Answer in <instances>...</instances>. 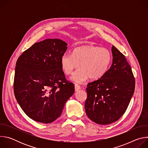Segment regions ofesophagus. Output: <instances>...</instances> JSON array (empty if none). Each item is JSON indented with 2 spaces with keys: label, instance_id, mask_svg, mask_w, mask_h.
I'll return each instance as SVG.
<instances>
[{
  "label": "esophagus",
  "instance_id": "esophagus-1",
  "mask_svg": "<svg viewBox=\"0 0 148 148\" xmlns=\"http://www.w3.org/2000/svg\"><path fill=\"white\" fill-rule=\"evenodd\" d=\"M81 89V87L78 84H75V91L77 92Z\"/></svg>",
  "mask_w": 148,
  "mask_h": 148
}]
</instances>
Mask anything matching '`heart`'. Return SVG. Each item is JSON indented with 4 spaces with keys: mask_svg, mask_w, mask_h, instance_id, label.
Instances as JSON below:
<instances>
[{
    "mask_svg": "<svg viewBox=\"0 0 148 148\" xmlns=\"http://www.w3.org/2000/svg\"><path fill=\"white\" fill-rule=\"evenodd\" d=\"M112 61L111 52L106 48L94 45H86L76 47L73 54H62L60 63L61 69L67 75L73 73L71 79L76 83H82L89 78L98 79L109 70Z\"/></svg>",
    "mask_w": 148,
    "mask_h": 148,
    "instance_id": "b5f03b06",
    "label": "heart"
}]
</instances>
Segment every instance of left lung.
I'll use <instances>...</instances> for the list:
<instances>
[{"instance_id": "obj_1", "label": "left lung", "mask_w": 148, "mask_h": 148, "mask_svg": "<svg viewBox=\"0 0 148 148\" xmlns=\"http://www.w3.org/2000/svg\"><path fill=\"white\" fill-rule=\"evenodd\" d=\"M112 63L101 78L88 84L85 110L88 117L100 125L118 120L127 109L135 90V81L125 56L111 48Z\"/></svg>"}]
</instances>
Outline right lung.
Instances as JSON below:
<instances>
[{"label": "right lung", "instance_id": "obj_1", "mask_svg": "<svg viewBox=\"0 0 148 148\" xmlns=\"http://www.w3.org/2000/svg\"><path fill=\"white\" fill-rule=\"evenodd\" d=\"M67 49L65 41L48 38L34 44L17 60L14 95L21 108L35 121H54L74 92V85L66 80L60 63Z\"/></svg>", "mask_w": 148, "mask_h": 148}]
</instances>
